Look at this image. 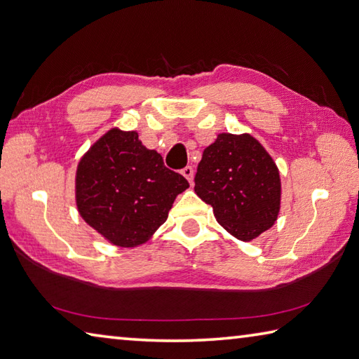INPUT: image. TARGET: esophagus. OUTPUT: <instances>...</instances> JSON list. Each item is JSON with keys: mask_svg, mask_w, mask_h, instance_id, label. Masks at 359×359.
<instances>
[{"mask_svg": "<svg viewBox=\"0 0 359 359\" xmlns=\"http://www.w3.org/2000/svg\"><path fill=\"white\" fill-rule=\"evenodd\" d=\"M181 173L182 175H184V177H186V180L189 181V182H191V184H192V181H194V168L191 167V165H187V167H184V168H182V170H181Z\"/></svg>", "mask_w": 359, "mask_h": 359, "instance_id": "34e87169", "label": "esophagus"}]
</instances>
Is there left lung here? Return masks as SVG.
<instances>
[{
	"label": "left lung",
	"mask_w": 359,
	"mask_h": 359,
	"mask_svg": "<svg viewBox=\"0 0 359 359\" xmlns=\"http://www.w3.org/2000/svg\"><path fill=\"white\" fill-rule=\"evenodd\" d=\"M195 192L220 225L241 241L258 238L280 212L281 182L273 159L250 134L223 133L205 148Z\"/></svg>",
	"instance_id": "1"
}]
</instances>
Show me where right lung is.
<instances>
[{
	"mask_svg": "<svg viewBox=\"0 0 359 359\" xmlns=\"http://www.w3.org/2000/svg\"><path fill=\"white\" fill-rule=\"evenodd\" d=\"M187 187L158 151L142 145L136 131L114 128L79 161L76 205L81 217L114 245L136 247L167 220Z\"/></svg>",
	"mask_w": 359,
	"mask_h": 359,
	"instance_id": "add662e5",
	"label": "right lung"
}]
</instances>
